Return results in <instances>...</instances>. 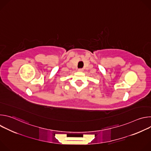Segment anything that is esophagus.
<instances>
[{
  "mask_svg": "<svg viewBox=\"0 0 151 151\" xmlns=\"http://www.w3.org/2000/svg\"><path fill=\"white\" fill-rule=\"evenodd\" d=\"M83 70V69H82V68H79V69H78V71H79V72H82Z\"/></svg>",
  "mask_w": 151,
  "mask_h": 151,
  "instance_id": "esophagus-1",
  "label": "esophagus"
}]
</instances>
